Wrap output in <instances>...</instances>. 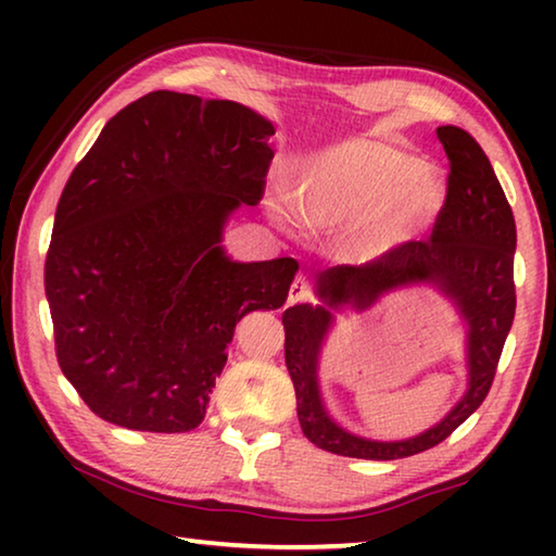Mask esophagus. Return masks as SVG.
I'll list each match as a JSON object with an SVG mask.
<instances>
[{
    "mask_svg": "<svg viewBox=\"0 0 556 556\" xmlns=\"http://www.w3.org/2000/svg\"><path fill=\"white\" fill-rule=\"evenodd\" d=\"M299 301H312V285L306 277H296L289 287V304H299Z\"/></svg>",
    "mask_w": 556,
    "mask_h": 556,
    "instance_id": "esophagus-1",
    "label": "esophagus"
}]
</instances>
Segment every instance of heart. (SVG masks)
<instances>
[{
  "label": "heart",
  "mask_w": 556,
  "mask_h": 556,
  "mask_svg": "<svg viewBox=\"0 0 556 556\" xmlns=\"http://www.w3.org/2000/svg\"><path fill=\"white\" fill-rule=\"evenodd\" d=\"M296 208L314 230L353 228L357 255L382 257L412 242L441 203L437 178L390 142L355 137L326 149L296 176Z\"/></svg>",
  "instance_id": "b5f03b06"
}]
</instances>
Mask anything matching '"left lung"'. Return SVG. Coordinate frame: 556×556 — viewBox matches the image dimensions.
<instances>
[{
  "label": "left lung",
  "instance_id": "1",
  "mask_svg": "<svg viewBox=\"0 0 556 556\" xmlns=\"http://www.w3.org/2000/svg\"><path fill=\"white\" fill-rule=\"evenodd\" d=\"M448 156L446 199L434 230L368 265H338L318 275L324 304H296L281 314L285 361L296 390V412L304 437L338 456L392 460L421 454L481 407L501 361L515 318V218L503 186L485 152L466 129H437ZM429 280L455 299L469 324V392L457 407L425 435L402 442H372L343 430L327 417L317 397L315 363L330 325V308L371 305L382 293Z\"/></svg>",
  "mask_w": 556,
  "mask_h": 556
}]
</instances>
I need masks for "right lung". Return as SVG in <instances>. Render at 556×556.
I'll use <instances>...</instances> for the list:
<instances>
[{"instance_id":"1","label":"right lung","mask_w":556,"mask_h":556,"mask_svg":"<svg viewBox=\"0 0 556 556\" xmlns=\"http://www.w3.org/2000/svg\"><path fill=\"white\" fill-rule=\"evenodd\" d=\"M271 122L156 90L80 159L55 208L46 296L55 357L100 419L176 434L203 421L235 326L287 301L299 262H232L223 225L265 195Z\"/></svg>"}]
</instances>
